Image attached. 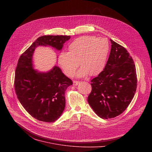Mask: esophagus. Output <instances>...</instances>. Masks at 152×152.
Returning <instances> with one entry per match:
<instances>
[{
    "mask_svg": "<svg viewBox=\"0 0 152 152\" xmlns=\"http://www.w3.org/2000/svg\"><path fill=\"white\" fill-rule=\"evenodd\" d=\"M79 83H80V81H75V80H74V81H73V85H74V86H77Z\"/></svg>",
    "mask_w": 152,
    "mask_h": 152,
    "instance_id": "esophagus-1",
    "label": "esophagus"
}]
</instances>
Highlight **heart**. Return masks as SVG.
<instances>
[{
	"label": "heart",
	"instance_id": "obj_1",
	"mask_svg": "<svg viewBox=\"0 0 152 152\" xmlns=\"http://www.w3.org/2000/svg\"><path fill=\"white\" fill-rule=\"evenodd\" d=\"M109 51L108 41L104 38L86 36L78 37L68 45V52L58 55V64L68 77H72L80 63L78 77L99 74L104 68Z\"/></svg>",
	"mask_w": 152,
	"mask_h": 152
}]
</instances>
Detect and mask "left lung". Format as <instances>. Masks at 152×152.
<instances>
[{
	"label": "left lung",
	"instance_id": "1",
	"mask_svg": "<svg viewBox=\"0 0 152 152\" xmlns=\"http://www.w3.org/2000/svg\"><path fill=\"white\" fill-rule=\"evenodd\" d=\"M111 49L106 65L91 81L92 90L88 102L102 119L122 113L133 99L137 88L136 69L126 49L110 40Z\"/></svg>",
	"mask_w": 152,
	"mask_h": 152
}]
</instances>
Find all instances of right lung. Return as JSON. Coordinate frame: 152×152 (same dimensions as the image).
I'll return each instance as SVG.
<instances>
[{"instance_id": "1", "label": "right lung", "mask_w": 152, "mask_h": 152, "mask_svg": "<svg viewBox=\"0 0 152 152\" xmlns=\"http://www.w3.org/2000/svg\"><path fill=\"white\" fill-rule=\"evenodd\" d=\"M69 36H43L39 37L20 57L15 71L14 86L23 108L35 119L53 122L65 107V92L72 85L60 68L55 66L47 73L37 72L32 67V55L38 45H51L61 50Z\"/></svg>"}]
</instances>
